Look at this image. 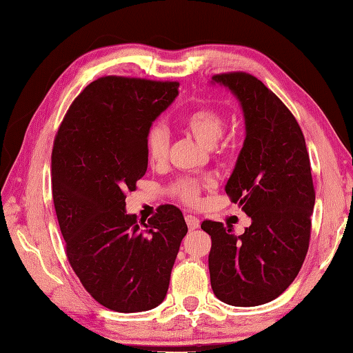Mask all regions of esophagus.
<instances>
[{
    "instance_id": "34e87169",
    "label": "esophagus",
    "mask_w": 353,
    "mask_h": 353,
    "mask_svg": "<svg viewBox=\"0 0 353 353\" xmlns=\"http://www.w3.org/2000/svg\"><path fill=\"white\" fill-rule=\"evenodd\" d=\"M185 221H186V224H188L190 230H194V229H197V228L200 226V220L197 219L196 215L186 214V215H185Z\"/></svg>"
}]
</instances>
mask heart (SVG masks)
Here are the masks:
<instances>
[{"mask_svg": "<svg viewBox=\"0 0 353 353\" xmlns=\"http://www.w3.org/2000/svg\"><path fill=\"white\" fill-rule=\"evenodd\" d=\"M181 123L194 138L206 147H214L219 142L224 133V125H226L223 115L212 108H197L186 112L182 117ZM168 147L170 138L165 127H162L161 124H154L150 127L145 137L148 159L154 163L163 162L168 156ZM205 186H208V183L182 179V181L172 185V191L182 200H185L186 203H196L200 197L201 188H205Z\"/></svg>", "mask_w": 353, "mask_h": 353, "instance_id": "obj_1", "label": "heart"}]
</instances>
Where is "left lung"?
<instances>
[{"mask_svg":"<svg viewBox=\"0 0 353 353\" xmlns=\"http://www.w3.org/2000/svg\"><path fill=\"white\" fill-rule=\"evenodd\" d=\"M214 83L230 89L243 108L244 145L226 183L234 203L250 216L244 234L206 220L214 294L234 306L272 302L302 268L316 203L303 133L290 109L256 77L226 72Z\"/></svg>","mask_w":353,"mask_h":353,"instance_id":"obj_1","label":"left lung"}]
</instances>
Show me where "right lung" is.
<instances>
[{
	"mask_svg": "<svg viewBox=\"0 0 353 353\" xmlns=\"http://www.w3.org/2000/svg\"><path fill=\"white\" fill-rule=\"evenodd\" d=\"M177 95V81L101 77L72 101L54 138L52 200L66 258L85 290L112 311L162 303L188 232L172 205L157 208L147 223L125 212V192L147 171V132Z\"/></svg>",
	"mask_w": 353,
	"mask_h": 353,
	"instance_id": "1",
	"label": "right lung"
}]
</instances>
